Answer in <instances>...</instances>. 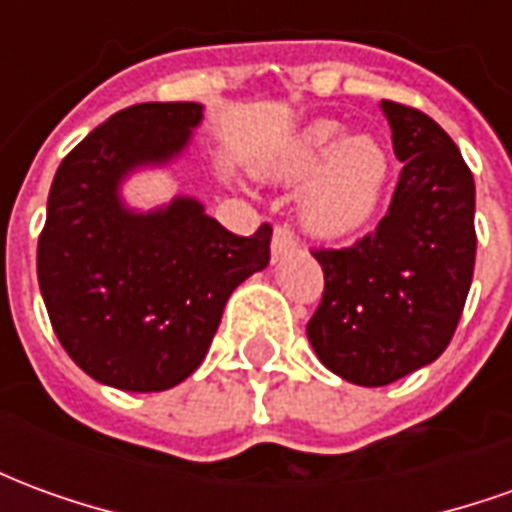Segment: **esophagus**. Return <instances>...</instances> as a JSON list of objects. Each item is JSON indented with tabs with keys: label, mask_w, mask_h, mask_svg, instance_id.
Segmentation results:
<instances>
[{
	"label": "esophagus",
	"mask_w": 512,
	"mask_h": 512,
	"mask_svg": "<svg viewBox=\"0 0 512 512\" xmlns=\"http://www.w3.org/2000/svg\"><path fill=\"white\" fill-rule=\"evenodd\" d=\"M296 246H299V241H296V235L290 233V227H277L274 230V238H271V260L274 263H279L282 257H288L296 252Z\"/></svg>",
	"instance_id": "esophagus-1"
}]
</instances>
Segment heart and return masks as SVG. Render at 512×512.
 Segmentation results:
<instances>
[{
    "instance_id": "obj_1",
    "label": "heart",
    "mask_w": 512,
    "mask_h": 512,
    "mask_svg": "<svg viewBox=\"0 0 512 512\" xmlns=\"http://www.w3.org/2000/svg\"><path fill=\"white\" fill-rule=\"evenodd\" d=\"M271 180L307 178L299 194L304 230L345 241L373 222L384 200L389 161L367 136H345L334 120H315L260 164Z\"/></svg>"
}]
</instances>
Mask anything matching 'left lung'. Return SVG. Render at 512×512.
Returning a JSON list of instances; mask_svg holds the SVG:
<instances>
[{
  "mask_svg": "<svg viewBox=\"0 0 512 512\" xmlns=\"http://www.w3.org/2000/svg\"><path fill=\"white\" fill-rule=\"evenodd\" d=\"M403 172L392 205L348 249H321L323 299L307 323L334 376L386 386L436 362L472 288L474 178L447 131L411 106L381 101Z\"/></svg>",
  "mask_w": 512,
  "mask_h": 512,
  "instance_id": "1",
  "label": "left lung"
}]
</instances>
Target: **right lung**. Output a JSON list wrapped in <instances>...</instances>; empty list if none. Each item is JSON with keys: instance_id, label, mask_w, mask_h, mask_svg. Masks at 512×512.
<instances>
[{"instance_id": "obj_1", "label": "right lung", "mask_w": 512, "mask_h": 512, "mask_svg": "<svg viewBox=\"0 0 512 512\" xmlns=\"http://www.w3.org/2000/svg\"><path fill=\"white\" fill-rule=\"evenodd\" d=\"M202 104L128 106L62 158L38 241L54 334L84 373L126 392H164L202 365L224 304L268 266L271 227L241 238L197 197L131 208L123 183L178 161Z\"/></svg>"}]
</instances>
